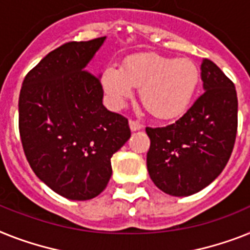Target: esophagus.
<instances>
[{
  "instance_id": "obj_1",
  "label": "esophagus",
  "mask_w": 250,
  "mask_h": 250,
  "mask_svg": "<svg viewBox=\"0 0 250 250\" xmlns=\"http://www.w3.org/2000/svg\"><path fill=\"white\" fill-rule=\"evenodd\" d=\"M129 126L131 131H138V130L142 129V125H140L138 121H134V120H130L129 121Z\"/></svg>"
}]
</instances>
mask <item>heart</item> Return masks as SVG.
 Masks as SVG:
<instances>
[{
	"label": "heart",
	"instance_id": "1",
	"mask_svg": "<svg viewBox=\"0 0 250 250\" xmlns=\"http://www.w3.org/2000/svg\"><path fill=\"white\" fill-rule=\"evenodd\" d=\"M199 83V69L189 59L156 53L134 55L123 69L108 66L102 75L103 90L115 108H121L140 89V101L153 116L175 119L190 104Z\"/></svg>",
	"mask_w": 250,
	"mask_h": 250
}]
</instances>
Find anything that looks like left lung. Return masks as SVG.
<instances>
[{
    "mask_svg": "<svg viewBox=\"0 0 250 250\" xmlns=\"http://www.w3.org/2000/svg\"><path fill=\"white\" fill-rule=\"evenodd\" d=\"M204 93L171 125L147 127V168L166 194L188 197L221 174L234 148L238 129L235 85L211 60L203 59Z\"/></svg>",
    "mask_w": 250,
    "mask_h": 250,
    "instance_id": "obj_1",
    "label": "left lung"
}]
</instances>
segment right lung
I'll list each match as a JSON object with an SVG mask.
<instances>
[{
    "instance_id": "add662e5",
    "label": "right lung",
    "mask_w": 250,
    "mask_h": 250,
    "mask_svg": "<svg viewBox=\"0 0 250 250\" xmlns=\"http://www.w3.org/2000/svg\"><path fill=\"white\" fill-rule=\"evenodd\" d=\"M104 41L53 49L26 74L19 97V131L29 165L47 187L71 201L104 190L111 157L131 135L127 119L103 106L101 75L85 70Z\"/></svg>"
}]
</instances>
